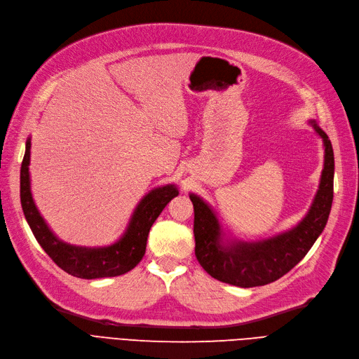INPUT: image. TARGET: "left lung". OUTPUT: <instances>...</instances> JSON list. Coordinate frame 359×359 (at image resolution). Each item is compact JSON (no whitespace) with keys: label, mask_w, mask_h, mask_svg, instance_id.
<instances>
[{"label":"left lung","mask_w":359,"mask_h":359,"mask_svg":"<svg viewBox=\"0 0 359 359\" xmlns=\"http://www.w3.org/2000/svg\"><path fill=\"white\" fill-rule=\"evenodd\" d=\"M325 147L319 189L307 215L294 228L258 241L228 240L212 207L189 194L194 204L195 257L215 279L240 287H253L280 279L302 261L328 221L334 194V152L328 135L309 121Z\"/></svg>","instance_id":"left-lung-1"}]
</instances>
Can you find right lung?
Listing matches in <instances>:
<instances>
[{"mask_svg": "<svg viewBox=\"0 0 359 359\" xmlns=\"http://www.w3.org/2000/svg\"><path fill=\"white\" fill-rule=\"evenodd\" d=\"M31 138L27 140L25 156L20 167V204L27 222L44 252L57 267L80 279H100L128 273L142 261L149 231L165 205L179 195L175 184L152 189L137 204L123 236L110 246H74L57 238L41 217L31 194L29 179Z\"/></svg>", "mask_w": 359, "mask_h": 359, "instance_id": "1", "label": "right lung"}]
</instances>
